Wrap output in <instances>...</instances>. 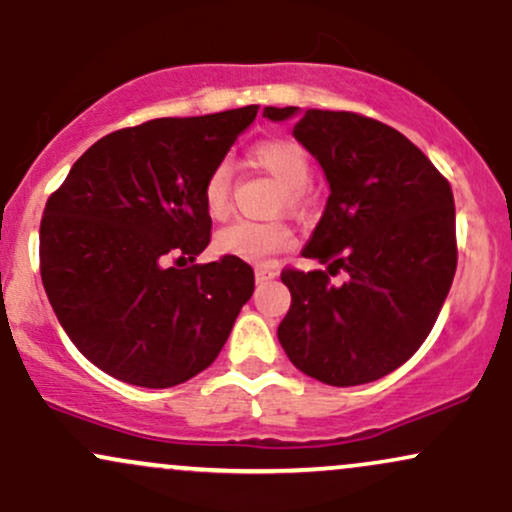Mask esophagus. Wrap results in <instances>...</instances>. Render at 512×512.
Returning <instances> with one entry per match:
<instances>
[{
	"instance_id": "esophagus-1",
	"label": "esophagus",
	"mask_w": 512,
	"mask_h": 512,
	"mask_svg": "<svg viewBox=\"0 0 512 512\" xmlns=\"http://www.w3.org/2000/svg\"><path fill=\"white\" fill-rule=\"evenodd\" d=\"M274 276H276V269H269V267H257L255 269L257 284H264V281H272Z\"/></svg>"
}]
</instances>
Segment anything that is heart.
Returning a JSON list of instances; mask_svg holds the SVG:
<instances>
[{"label":"heart","mask_w":512,"mask_h":512,"mask_svg":"<svg viewBox=\"0 0 512 512\" xmlns=\"http://www.w3.org/2000/svg\"><path fill=\"white\" fill-rule=\"evenodd\" d=\"M252 161L267 170L281 185L279 207L303 211L308 207V180L313 173L310 156L293 139H264L250 151ZM204 207L211 216H223L231 207V168L219 163L204 182ZM293 231L284 221L238 219L223 226L216 236V248L223 255L245 262H264L276 252L291 248Z\"/></svg>","instance_id":"heart-1"}]
</instances>
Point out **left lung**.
I'll list each match as a JSON object with an SVG mask.
<instances>
[{
	"mask_svg": "<svg viewBox=\"0 0 512 512\" xmlns=\"http://www.w3.org/2000/svg\"><path fill=\"white\" fill-rule=\"evenodd\" d=\"M296 108H264L286 120ZM293 137L320 161L332 195L303 257L284 267L291 308L279 342L298 370L334 387L373 383L416 354L457 269L450 182L404 134L346 110H308ZM347 274L342 285L331 276Z\"/></svg>",
	"mask_w": 512,
	"mask_h": 512,
	"instance_id": "8db88e82",
	"label": "left lung"
}]
</instances>
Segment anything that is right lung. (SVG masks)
<instances>
[{
	"instance_id": "1",
	"label": "right lung",
	"mask_w": 512,
	"mask_h": 512,
	"mask_svg": "<svg viewBox=\"0 0 512 512\" xmlns=\"http://www.w3.org/2000/svg\"><path fill=\"white\" fill-rule=\"evenodd\" d=\"M260 105L158 117L98 139L48 197L40 276L57 320L122 383L173 387L214 363L255 291L248 262L195 257L211 240L204 182Z\"/></svg>"
}]
</instances>
